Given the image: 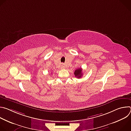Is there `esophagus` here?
<instances>
[{
	"label": "esophagus",
	"mask_w": 131,
	"mask_h": 131,
	"mask_svg": "<svg viewBox=\"0 0 131 131\" xmlns=\"http://www.w3.org/2000/svg\"><path fill=\"white\" fill-rule=\"evenodd\" d=\"M62 68H65V66H64V65L63 64L62 65Z\"/></svg>",
	"instance_id": "obj_1"
}]
</instances>
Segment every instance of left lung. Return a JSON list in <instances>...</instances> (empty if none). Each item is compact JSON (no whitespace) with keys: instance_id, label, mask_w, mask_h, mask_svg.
I'll use <instances>...</instances> for the list:
<instances>
[{"instance_id":"obj_1","label":"left lung","mask_w":131,"mask_h":131,"mask_svg":"<svg viewBox=\"0 0 131 131\" xmlns=\"http://www.w3.org/2000/svg\"><path fill=\"white\" fill-rule=\"evenodd\" d=\"M74 74L75 75V77L78 78H80L83 75L82 73V69L81 68H79L77 69L74 72Z\"/></svg>"}]
</instances>
